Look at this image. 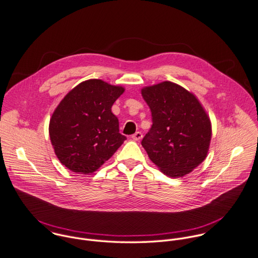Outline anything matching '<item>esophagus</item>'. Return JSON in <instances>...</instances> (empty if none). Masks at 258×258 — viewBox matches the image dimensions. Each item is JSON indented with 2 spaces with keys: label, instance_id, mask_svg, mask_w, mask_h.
<instances>
[{
  "label": "esophagus",
  "instance_id": "1",
  "mask_svg": "<svg viewBox=\"0 0 258 258\" xmlns=\"http://www.w3.org/2000/svg\"><path fill=\"white\" fill-rule=\"evenodd\" d=\"M132 139H133L134 141H136V142H139L140 140L143 139V134H142L141 132H138V133H136L135 135L132 136Z\"/></svg>",
  "mask_w": 258,
  "mask_h": 258
}]
</instances>
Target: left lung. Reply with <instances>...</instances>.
Listing matches in <instances>:
<instances>
[{"instance_id": "1", "label": "left lung", "mask_w": 258, "mask_h": 258, "mask_svg": "<svg viewBox=\"0 0 258 258\" xmlns=\"http://www.w3.org/2000/svg\"><path fill=\"white\" fill-rule=\"evenodd\" d=\"M153 125L142 141L150 159L169 177H182L207 156L210 118L199 99L181 86L162 82L142 89Z\"/></svg>"}]
</instances>
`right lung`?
I'll return each mask as SVG.
<instances>
[{
  "instance_id": "obj_1",
  "label": "right lung",
  "mask_w": 258,
  "mask_h": 258,
  "mask_svg": "<svg viewBox=\"0 0 258 258\" xmlns=\"http://www.w3.org/2000/svg\"><path fill=\"white\" fill-rule=\"evenodd\" d=\"M124 88L102 80L82 82L57 104L49 134L54 154L70 170L89 174L108 160L126 138L111 112Z\"/></svg>"
}]
</instances>
